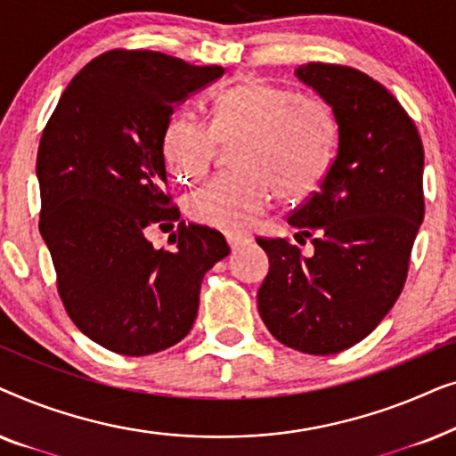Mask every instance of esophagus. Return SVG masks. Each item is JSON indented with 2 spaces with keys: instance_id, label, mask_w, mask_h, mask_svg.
Here are the masks:
<instances>
[{
  "instance_id": "1",
  "label": "esophagus",
  "mask_w": 456,
  "mask_h": 456,
  "mask_svg": "<svg viewBox=\"0 0 456 456\" xmlns=\"http://www.w3.org/2000/svg\"><path fill=\"white\" fill-rule=\"evenodd\" d=\"M226 242L230 245V248H240V247H245L247 242H248V239L245 234H236V232H228L226 234Z\"/></svg>"
}]
</instances>
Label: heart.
I'll list each match as a JSON object with an SVG mask.
<instances>
[{"label": "heart", "instance_id": "b5f03b06", "mask_svg": "<svg viewBox=\"0 0 456 456\" xmlns=\"http://www.w3.org/2000/svg\"><path fill=\"white\" fill-rule=\"evenodd\" d=\"M234 149L239 172L217 176L186 197V216L203 226L240 232L280 199H298L322 183L336 149V122L322 99L247 80L222 91L211 122L172 116L161 136L166 164L178 180L209 172L220 145Z\"/></svg>", "mask_w": 456, "mask_h": 456}]
</instances>
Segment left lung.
<instances>
[{
    "label": "left lung",
    "mask_w": 456,
    "mask_h": 456,
    "mask_svg": "<svg viewBox=\"0 0 456 456\" xmlns=\"http://www.w3.org/2000/svg\"><path fill=\"white\" fill-rule=\"evenodd\" d=\"M338 124L330 170L292 211L295 239H257L270 272L259 315L282 345L334 354L371 334L401 295L423 222V145L396 97L361 70L309 61L297 68Z\"/></svg>",
    "instance_id": "left-lung-1"
}]
</instances>
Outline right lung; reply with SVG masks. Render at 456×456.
Returning a JSON list of instances; mask_svg holds the SVG:
<instances>
[{"label":"right lung","mask_w":456,"mask_h":456,"mask_svg":"<svg viewBox=\"0 0 456 456\" xmlns=\"http://www.w3.org/2000/svg\"><path fill=\"white\" fill-rule=\"evenodd\" d=\"M222 74L161 52L111 49L70 80L43 130L41 236L68 315L108 351L142 357L183 340L205 272L230 253L217 230L180 222L161 151L176 103ZM176 221L170 249L144 239L147 225Z\"/></svg>","instance_id":"add662e5"}]
</instances>
